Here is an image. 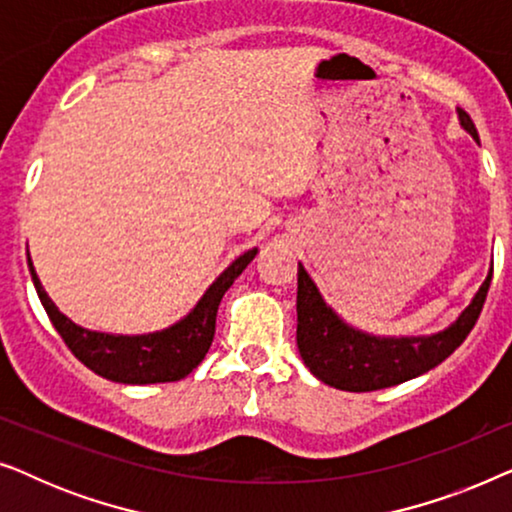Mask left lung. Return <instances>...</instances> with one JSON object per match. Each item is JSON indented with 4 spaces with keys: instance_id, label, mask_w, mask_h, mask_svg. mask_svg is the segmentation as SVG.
I'll return each mask as SVG.
<instances>
[{
    "instance_id": "8db88e82",
    "label": "left lung",
    "mask_w": 512,
    "mask_h": 512,
    "mask_svg": "<svg viewBox=\"0 0 512 512\" xmlns=\"http://www.w3.org/2000/svg\"><path fill=\"white\" fill-rule=\"evenodd\" d=\"M457 114L461 128L478 142L471 116L464 109H457ZM489 282L492 268L471 305L445 331L419 338H382L347 324L326 305L317 284L298 263V352L317 380L342 391H377L408 382L443 363L466 340L485 305Z\"/></svg>"
}]
</instances>
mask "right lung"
<instances>
[{"mask_svg":"<svg viewBox=\"0 0 512 512\" xmlns=\"http://www.w3.org/2000/svg\"><path fill=\"white\" fill-rule=\"evenodd\" d=\"M258 249L244 251L240 258H235L212 286L202 293V298L195 303L191 312L177 324L163 328V331L142 333V335H116L90 331L74 324L65 317L48 293L41 286L37 270H34L32 258L27 254V265L34 289L39 293L41 305L53 321L55 331L62 335L65 345L72 349V354L83 366H88L93 373L107 377L111 382L121 384H158V382H177L186 377L200 361L205 359L214 340L216 312L219 303L242 270L254 261Z\"/></svg>","mask_w":512,"mask_h":512,"instance_id":"right-lung-1","label":"right lung"}]
</instances>
